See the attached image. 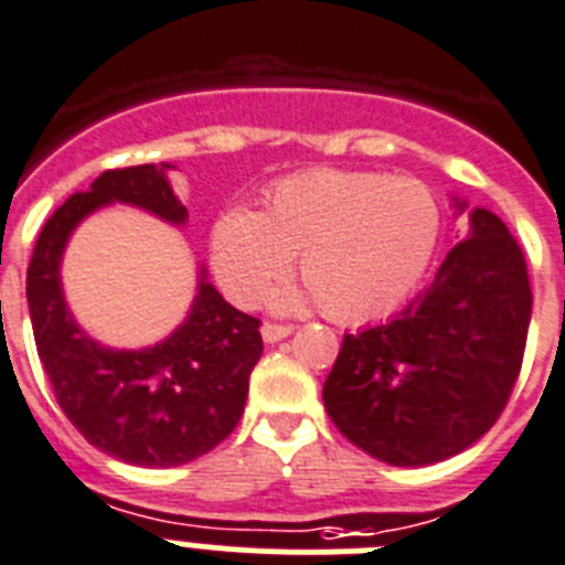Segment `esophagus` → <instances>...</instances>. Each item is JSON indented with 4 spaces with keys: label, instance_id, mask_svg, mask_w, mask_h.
<instances>
[{
    "label": "esophagus",
    "instance_id": "1",
    "mask_svg": "<svg viewBox=\"0 0 565 565\" xmlns=\"http://www.w3.org/2000/svg\"><path fill=\"white\" fill-rule=\"evenodd\" d=\"M289 334H292V327H289V323H273V320H267L262 327L264 343H278V340L289 338Z\"/></svg>",
    "mask_w": 565,
    "mask_h": 565
}]
</instances>
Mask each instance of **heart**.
I'll list each match as a JSON object with an SVG mask.
<instances>
[{"mask_svg": "<svg viewBox=\"0 0 565 565\" xmlns=\"http://www.w3.org/2000/svg\"><path fill=\"white\" fill-rule=\"evenodd\" d=\"M441 231L434 191L411 177L309 171L273 188L264 211L233 207L211 233L216 281L238 307H256L301 253L303 289L278 309L320 303L340 323L377 318L414 289Z\"/></svg>", "mask_w": 565, "mask_h": 565, "instance_id": "obj_1", "label": "heart"}]
</instances>
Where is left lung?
I'll return each instance as SVG.
<instances>
[{
	"instance_id": "8db88e82",
	"label": "left lung",
	"mask_w": 565,
	"mask_h": 565,
	"mask_svg": "<svg viewBox=\"0 0 565 565\" xmlns=\"http://www.w3.org/2000/svg\"><path fill=\"white\" fill-rule=\"evenodd\" d=\"M530 318L521 245L495 213L476 207L470 236L403 312L345 334L323 383L329 419L385 465L425 467L461 454L510 403Z\"/></svg>"
}]
</instances>
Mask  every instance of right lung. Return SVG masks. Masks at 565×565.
Returning a JSON list of instances; mask_svg holds the SVG:
<instances>
[{
	"label": "right lung",
	"mask_w": 565,
	"mask_h": 565,
	"mask_svg": "<svg viewBox=\"0 0 565 565\" xmlns=\"http://www.w3.org/2000/svg\"><path fill=\"white\" fill-rule=\"evenodd\" d=\"M169 169L149 162L104 171L44 222L28 267L35 349L61 411L89 445L137 467H180L225 441L245 414L250 371L264 352L262 320L231 307L205 276L185 323L140 352L95 343L70 315L58 276L70 233L109 202L182 225L188 211Z\"/></svg>",
	"instance_id": "add662e5"
}]
</instances>
